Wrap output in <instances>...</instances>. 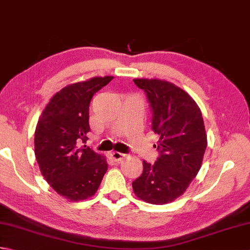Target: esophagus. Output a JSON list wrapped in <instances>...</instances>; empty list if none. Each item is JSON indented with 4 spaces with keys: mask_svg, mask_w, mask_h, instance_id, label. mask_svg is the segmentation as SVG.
Instances as JSON below:
<instances>
[{
    "mask_svg": "<svg viewBox=\"0 0 250 250\" xmlns=\"http://www.w3.org/2000/svg\"><path fill=\"white\" fill-rule=\"evenodd\" d=\"M110 157L115 161H120V160H122V159L125 157V153L119 152V151H113V152L110 153Z\"/></svg>",
    "mask_w": 250,
    "mask_h": 250,
    "instance_id": "obj_1",
    "label": "esophagus"
}]
</instances>
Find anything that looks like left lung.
Returning a JSON list of instances; mask_svg holds the SVG:
<instances>
[{"label": "left lung", "instance_id": "8db88e82", "mask_svg": "<svg viewBox=\"0 0 250 250\" xmlns=\"http://www.w3.org/2000/svg\"><path fill=\"white\" fill-rule=\"evenodd\" d=\"M145 92L152 113L151 129L159 135L157 161H143L134 193L150 204L171 203L182 195L200 171L207 146L203 117L183 89L159 79H134Z\"/></svg>", "mask_w": 250, "mask_h": 250}]
</instances>
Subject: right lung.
<instances>
[{
  "instance_id": "obj_1",
  "label": "right lung",
  "mask_w": 250,
  "mask_h": 250,
  "mask_svg": "<svg viewBox=\"0 0 250 250\" xmlns=\"http://www.w3.org/2000/svg\"><path fill=\"white\" fill-rule=\"evenodd\" d=\"M114 77H93L61 89L51 98L37 122L34 146L42 175L50 187L71 201L92 196L107 171L105 157L86 143L89 105Z\"/></svg>"
}]
</instances>
